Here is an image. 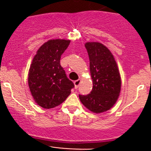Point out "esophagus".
<instances>
[{"label": "esophagus", "mask_w": 151, "mask_h": 151, "mask_svg": "<svg viewBox=\"0 0 151 151\" xmlns=\"http://www.w3.org/2000/svg\"><path fill=\"white\" fill-rule=\"evenodd\" d=\"M80 83H81V80L80 79H78V80H76L74 82V85H75V88L77 89L78 88V86H79Z\"/></svg>", "instance_id": "34e87169"}]
</instances>
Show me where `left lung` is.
<instances>
[{
  "instance_id": "1",
  "label": "left lung",
  "mask_w": 151,
  "mask_h": 151,
  "mask_svg": "<svg viewBox=\"0 0 151 151\" xmlns=\"http://www.w3.org/2000/svg\"><path fill=\"white\" fill-rule=\"evenodd\" d=\"M85 47L90 61L93 88L87 95L79 94L82 104L93 113L107 111L116 104L121 90V77L114 57L99 42H87Z\"/></svg>"
}]
</instances>
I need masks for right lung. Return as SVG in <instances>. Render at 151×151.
Listing matches in <instances>:
<instances>
[{"label": "right lung", "instance_id": "add662e5", "mask_svg": "<svg viewBox=\"0 0 151 151\" xmlns=\"http://www.w3.org/2000/svg\"><path fill=\"white\" fill-rule=\"evenodd\" d=\"M69 43V40H49L40 47L31 64L29 89L37 104L45 109L62 104L74 88L60 61Z\"/></svg>", "mask_w": 151, "mask_h": 151}]
</instances>
